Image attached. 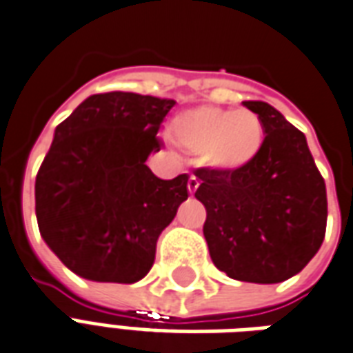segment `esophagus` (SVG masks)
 Returning a JSON list of instances; mask_svg holds the SVG:
<instances>
[{
  "instance_id": "1",
  "label": "esophagus",
  "mask_w": 353,
  "mask_h": 353,
  "mask_svg": "<svg viewBox=\"0 0 353 353\" xmlns=\"http://www.w3.org/2000/svg\"><path fill=\"white\" fill-rule=\"evenodd\" d=\"M197 188H199V180L195 179V176H190V180H188V192L194 195L197 192Z\"/></svg>"
}]
</instances>
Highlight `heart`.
Segmentation results:
<instances>
[{"mask_svg":"<svg viewBox=\"0 0 353 353\" xmlns=\"http://www.w3.org/2000/svg\"><path fill=\"white\" fill-rule=\"evenodd\" d=\"M173 137L184 150L203 154L212 167L236 169L258 154L263 125L250 110L201 105L174 118Z\"/></svg>","mask_w":353,"mask_h":353,"instance_id":"1","label":"heart"}]
</instances>
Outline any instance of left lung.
<instances>
[{"instance_id":"1","label":"left lung","mask_w":353,"mask_h":353,"mask_svg":"<svg viewBox=\"0 0 353 353\" xmlns=\"http://www.w3.org/2000/svg\"><path fill=\"white\" fill-rule=\"evenodd\" d=\"M243 103L263 125L258 154L236 169H195V197L207 208L203 235L212 263L230 279L276 284L320 250L327 192L305 133L269 103Z\"/></svg>"}]
</instances>
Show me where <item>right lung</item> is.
<instances>
[{"label":"right lung","mask_w":353,"mask_h":353,"mask_svg":"<svg viewBox=\"0 0 353 353\" xmlns=\"http://www.w3.org/2000/svg\"><path fill=\"white\" fill-rule=\"evenodd\" d=\"M173 99L90 95L56 128L35 179L41 236L74 274L133 284L150 271L161 231L188 199V174L146 165Z\"/></svg>","instance_id":"1"}]
</instances>
